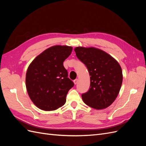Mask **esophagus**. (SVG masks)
Listing matches in <instances>:
<instances>
[{
	"instance_id": "obj_1",
	"label": "esophagus",
	"mask_w": 146,
	"mask_h": 146,
	"mask_svg": "<svg viewBox=\"0 0 146 146\" xmlns=\"http://www.w3.org/2000/svg\"><path fill=\"white\" fill-rule=\"evenodd\" d=\"M77 82H78V79H76V80H74V83L75 85H76V84H77Z\"/></svg>"
}]
</instances>
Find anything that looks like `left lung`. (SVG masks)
Wrapping results in <instances>:
<instances>
[{
  "instance_id": "obj_1",
  "label": "left lung",
  "mask_w": 146,
  "mask_h": 146,
  "mask_svg": "<svg viewBox=\"0 0 146 146\" xmlns=\"http://www.w3.org/2000/svg\"><path fill=\"white\" fill-rule=\"evenodd\" d=\"M74 51L91 76L90 89L82 95L83 102L96 110L107 108L115 100L121 89L123 79L121 66L99 48L77 47Z\"/></svg>"
}]
</instances>
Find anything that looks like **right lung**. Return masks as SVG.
<instances>
[{
    "label": "right lung",
    "instance_id": "add662e5",
    "mask_svg": "<svg viewBox=\"0 0 146 146\" xmlns=\"http://www.w3.org/2000/svg\"><path fill=\"white\" fill-rule=\"evenodd\" d=\"M72 47L54 46L35 58L26 73V88L33 104L44 111H53L66 103L69 90L74 85L68 77L63 61Z\"/></svg>",
    "mask_w": 146,
    "mask_h": 146
}]
</instances>
